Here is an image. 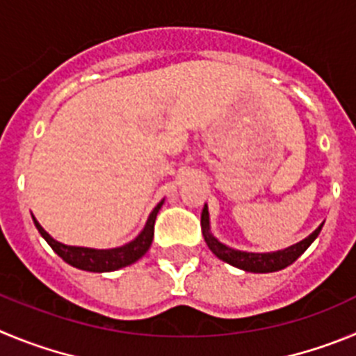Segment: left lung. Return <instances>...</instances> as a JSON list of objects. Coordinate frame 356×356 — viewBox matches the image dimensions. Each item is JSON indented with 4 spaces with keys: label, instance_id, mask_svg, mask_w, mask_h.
Returning a JSON list of instances; mask_svg holds the SVG:
<instances>
[{
    "label": "left lung",
    "instance_id": "1",
    "mask_svg": "<svg viewBox=\"0 0 356 356\" xmlns=\"http://www.w3.org/2000/svg\"><path fill=\"white\" fill-rule=\"evenodd\" d=\"M200 225H202V234H204V239H206L209 250L216 255L218 259L225 261L227 264L236 266L239 270L250 271V273H273V271L284 270L287 266L293 264L300 255L312 245V241L319 236L323 229V223L310 234L309 238L302 239L300 243L293 246H287L284 250H278V252H268V254H254V252H241V250H234L230 246L223 245V243L218 241L211 234L209 227V211L207 206H204L200 216Z\"/></svg>",
    "mask_w": 356,
    "mask_h": 356
}]
</instances>
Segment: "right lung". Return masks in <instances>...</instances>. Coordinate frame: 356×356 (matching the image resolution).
<instances>
[{"mask_svg":"<svg viewBox=\"0 0 356 356\" xmlns=\"http://www.w3.org/2000/svg\"><path fill=\"white\" fill-rule=\"evenodd\" d=\"M163 206V200L159 202L158 206L154 207V211L150 213L149 220H147L145 227H143L142 232L136 236L131 243L124 246H118V248H110V250H95V248H83V246H69L63 245V243L56 241L42 229V225L33 218L35 227L38 229L40 236L47 241V245L67 262V264L74 266L78 270L85 271H94V273H106V271H115L120 270L124 266H129L133 262H136L138 259H142L147 254V250L152 245V239H154V222L156 216H158L159 209Z\"/></svg>","mask_w":356,"mask_h":356,"instance_id":"1","label":"right lung"}]
</instances>
